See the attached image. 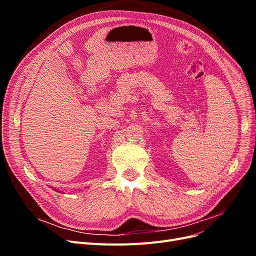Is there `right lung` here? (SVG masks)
<instances>
[{"label":"right lung","instance_id":"obj_1","mask_svg":"<svg viewBox=\"0 0 256 256\" xmlns=\"http://www.w3.org/2000/svg\"><path fill=\"white\" fill-rule=\"evenodd\" d=\"M58 192H60V191H58Z\"/></svg>","mask_w":256,"mask_h":256}]
</instances>
